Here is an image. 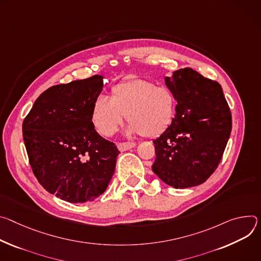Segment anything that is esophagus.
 I'll list each match as a JSON object with an SVG mask.
<instances>
[{
	"label": "esophagus",
	"mask_w": 261,
	"mask_h": 261,
	"mask_svg": "<svg viewBox=\"0 0 261 261\" xmlns=\"http://www.w3.org/2000/svg\"><path fill=\"white\" fill-rule=\"evenodd\" d=\"M135 146H136L135 142H120V143H117V147L120 151L128 150L130 148H134Z\"/></svg>",
	"instance_id": "obj_1"
}]
</instances>
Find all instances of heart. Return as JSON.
Returning a JSON list of instances; mask_svg holds the SVG:
<instances>
[{
	"label": "heart",
	"instance_id": "heart-1",
	"mask_svg": "<svg viewBox=\"0 0 261 261\" xmlns=\"http://www.w3.org/2000/svg\"><path fill=\"white\" fill-rule=\"evenodd\" d=\"M177 98L171 89L144 79L116 84L111 98L99 95L92 105L91 121L98 134L111 137L118 130L126 115L128 133L156 137L173 122Z\"/></svg>",
	"mask_w": 261,
	"mask_h": 261
}]
</instances>
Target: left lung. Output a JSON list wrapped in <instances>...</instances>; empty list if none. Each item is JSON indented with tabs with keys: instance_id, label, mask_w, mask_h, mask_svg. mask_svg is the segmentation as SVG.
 <instances>
[{
	"instance_id": "left-lung-1",
	"label": "left lung",
	"mask_w": 261,
	"mask_h": 261,
	"mask_svg": "<svg viewBox=\"0 0 261 261\" xmlns=\"http://www.w3.org/2000/svg\"><path fill=\"white\" fill-rule=\"evenodd\" d=\"M177 98L175 118L153 141L152 171L175 189L196 187L218 168L232 128L221 85L192 68L165 77Z\"/></svg>"
}]
</instances>
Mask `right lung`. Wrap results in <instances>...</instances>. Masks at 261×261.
<instances>
[{
  "label": "right lung",
  "instance_id": "right-lung-1",
  "mask_svg": "<svg viewBox=\"0 0 261 261\" xmlns=\"http://www.w3.org/2000/svg\"><path fill=\"white\" fill-rule=\"evenodd\" d=\"M103 76L50 87L22 122L29 162L38 182L70 203L99 197L114 174L120 151L99 136L91 121Z\"/></svg>",
  "mask_w": 261,
  "mask_h": 261
}]
</instances>
